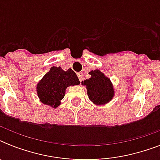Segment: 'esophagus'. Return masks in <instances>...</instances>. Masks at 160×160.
<instances>
[{
  "instance_id": "obj_1",
  "label": "esophagus",
  "mask_w": 160,
  "mask_h": 160,
  "mask_svg": "<svg viewBox=\"0 0 160 160\" xmlns=\"http://www.w3.org/2000/svg\"><path fill=\"white\" fill-rule=\"evenodd\" d=\"M77 75H78V78H79V80H80V81H81L83 79V73L82 72L78 73Z\"/></svg>"
}]
</instances>
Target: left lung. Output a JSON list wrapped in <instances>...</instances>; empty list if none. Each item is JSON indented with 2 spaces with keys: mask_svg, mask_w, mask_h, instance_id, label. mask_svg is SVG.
<instances>
[{
  "mask_svg": "<svg viewBox=\"0 0 160 160\" xmlns=\"http://www.w3.org/2000/svg\"><path fill=\"white\" fill-rule=\"evenodd\" d=\"M90 78L81 82L87 89V94L91 101L96 105H105L113 99L114 86L110 79L100 70H95L89 72Z\"/></svg>",
  "mask_w": 160,
  "mask_h": 160,
  "instance_id": "left-lung-1",
  "label": "left lung"
}]
</instances>
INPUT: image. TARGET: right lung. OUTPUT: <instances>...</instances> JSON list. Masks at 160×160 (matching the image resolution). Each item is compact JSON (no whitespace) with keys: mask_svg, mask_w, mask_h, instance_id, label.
Instances as JSON below:
<instances>
[{"mask_svg":"<svg viewBox=\"0 0 160 160\" xmlns=\"http://www.w3.org/2000/svg\"><path fill=\"white\" fill-rule=\"evenodd\" d=\"M75 85H80V80L71 69L65 71L60 67L52 66L39 81L36 91L44 105L57 108L65 96L66 88Z\"/></svg>","mask_w":160,"mask_h":160,"instance_id":"1","label":"right lung"}]
</instances>
